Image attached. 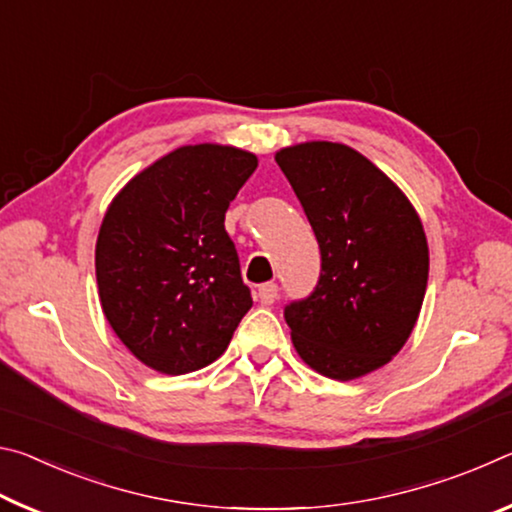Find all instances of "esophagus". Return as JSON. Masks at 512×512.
I'll return each instance as SVG.
<instances>
[{"instance_id":"34e87169","label":"esophagus","mask_w":512,"mask_h":512,"mask_svg":"<svg viewBox=\"0 0 512 512\" xmlns=\"http://www.w3.org/2000/svg\"><path fill=\"white\" fill-rule=\"evenodd\" d=\"M277 293H280V289H277L275 282H266L262 284V287L257 289V298L262 305H273V302L277 300Z\"/></svg>"}]
</instances>
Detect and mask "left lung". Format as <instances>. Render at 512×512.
<instances>
[{
  "label": "left lung",
  "instance_id": "obj_1",
  "mask_svg": "<svg viewBox=\"0 0 512 512\" xmlns=\"http://www.w3.org/2000/svg\"><path fill=\"white\" fill-rule=\"evenodd\" d=\"M320 248V277L284 307L300 359L350 381L386 366L409 339L429 277L418 212L384 171L345 144L275 153Z\"/></svg>",
  "mask_w": 512,
  "mask_h": 512
}]
</instances>
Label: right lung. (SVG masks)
<instances>
[{
  "label": "right lung",
  "mask_w": 512,
  "mask_h": 512,
  "mask_svg": "<svg viewBox=\"0 0 512 512\" xmlns=\"http://www.w3.org/2000/svg\"><path fill=\"white\" fill-rule=\"evenodd\" d=\"M255 169V155L235 146H180L110 203L94 255L99 298L144 366L164 375L210 366L253 307L223 221Z\"/></svg>",
  "instance_id": "obj_1"
}]
</instances>
